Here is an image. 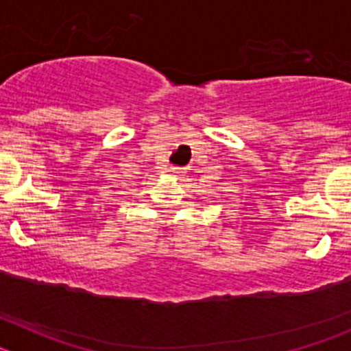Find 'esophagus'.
<instances>
[{
	"instance_id": "34e87169",
	"label": "esophagus",
	"mask_w": 351,
	"mask_h": 351,
	"mask_svg": "<svg viewBox=\"0 0 351 351\" xmlns=\"http://www.w3.org/2000/svg\"><path fill=\"white\" fill-rule=\"evenodd\" d=\"M170 170H172V172L176 173V176H179V173L182 172V169H179V167H172V169H170Z\"/></svg>"
}]
</instances>
